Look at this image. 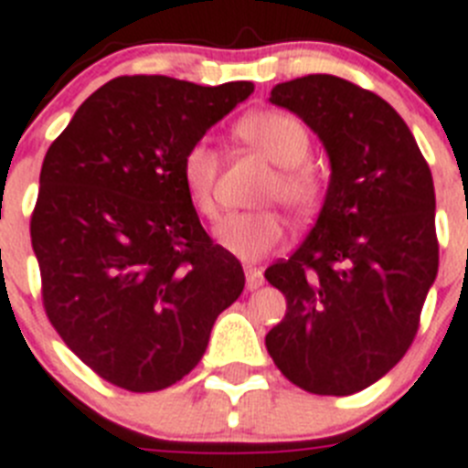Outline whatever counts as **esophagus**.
I'll return each instance as SVG.
<instances>
[{"mask_svg":"<svg viewBox=\"0 0 468 468\" xmlns=\"http://www.w3.org/2000/svg\"><path fill=\"white\" fill-rule=\"evenodd\" d=\"M245 282L247 290H257L264 285V273L257 266H245Z\"/></svg>","mask_w":468,"mask_h":468,"instance_id":"esophagus-1","label":"esophagus"}]
</instances>
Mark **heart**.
<instances>
[{
    "label": "heart",
    "instance_id": "b5f03b06",
    "mask_svg": "<svg viewBox=\"0 0 468 468\" xmlns=\"http://www.w3.org/2000/svg\"><path fill=\"white\" fill-rule=\"evenodd\" d=\"M233 133L238 140L276 164V171L261 190V202H281L294 218H309L319 209L324 199V178L307 161L312 154V137L300 121L285 112L264 109L242 116ZM218 174L221 156L207 137L187 144L180 159V180L190 207L202 218H214L218 211ZM216 238L233 257L257 261L281 245L285 238V223L273 209L242 211L226 216L216 228Z\"/></svg>",
    "mask_w": 468,
    "mask_h": 468
}]
</instances>
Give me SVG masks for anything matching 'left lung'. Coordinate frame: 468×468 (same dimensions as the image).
I'll return each instance as SVG.
<instances>
[{"label": "left lung", "instance_id": "1", "mask_svg": "<svg viewBox=\"0 0 468 468\" xmlns=\"http://www.w3.org/2000/svg\"><path fill=\"white\" fill-rule=\"evenodd\" d=\"M331 156V186L309 238L266 269L288 312L266 335L281 374L314 395H352L414 343L438 276L433 176L399 113L325 73L271 90Z\"/></svg>", "mask_w": 468, "mask_h": 468}]
</instances>
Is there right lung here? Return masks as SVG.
Returning <instances> with one entry per match:
<instances>
[{
	"label": "right lung",
	"instance_id": "1",
	"mask_svg": "<svg viewBox=\"0 0 468 468\" xmlns=\"http://www.w3.org/2000/svg\"><path fill=\"white\" fill-rule=\"evenodd\" d=\"M252 92L245 80L113 78L47 149L30 216L42 304L70 352L112 386L178 383L245 288L240 261L190 207L180 159Z\"/></svg>",
	"mask_w": 468,
	"mask_h": 468
}]
</instances>
